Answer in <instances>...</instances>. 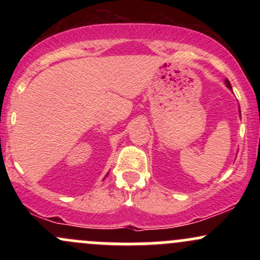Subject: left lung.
Returning <instances> with one entry per match:
<instances>
[{
    "instance_id": "obj_1",
    "label": "left lung",
    "mask_w": 260,
    "mask_h": 260,
    "mask_svg": "<svg viewBox=\"0 0 260 260\" xmlns=\"http://www.w3.org/2000/svg\"><path fill=\"white\" fill-rule=\"evenodd\" d=\"M225 83H226V85H228V86H229V88H230V89H231V84H230L229 79H226V80H225Z\"/></svg>"
}]
</instances>
